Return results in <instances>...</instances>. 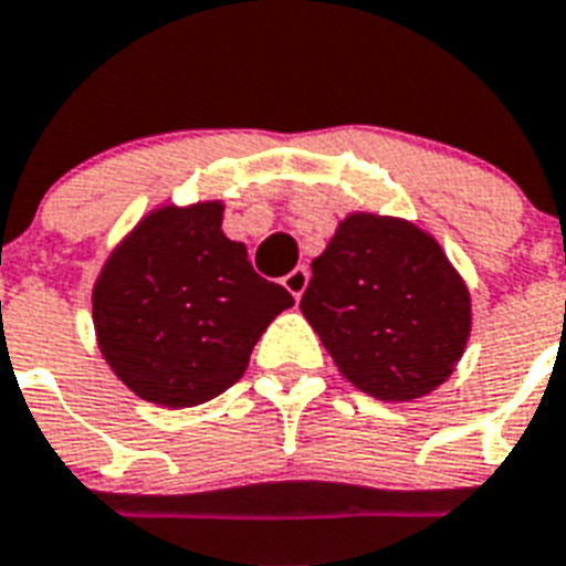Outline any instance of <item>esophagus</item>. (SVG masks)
<instances>
[{
    "instance_id": "obj_1",
    "label": "esophagus",
    "mask_w": 566,
    "mask_h": 566,
    "mask_svg": "<svg viewBox=\"0 0 566 566\" xmlns=\"http://www.w3.org/2000/svg\"><path fill=\"white\" fill-rule=\"evenodd\" d=\"M307 279H311L307 268H293L291 273L284 275V287L293 293V298H302V293H305L307 287Z\"/></svg>"
}]
</instances>
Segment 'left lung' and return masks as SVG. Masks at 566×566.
<instances>
[{
	"instance_id": "obj_1",
	"label": "left lung",
	"mask_w": 566,
	"mask_h": 566,
	"mask_svg": "<svg viewBox=\"0 0 566 566\" xmlns=\"http://www.w3.org/2000/svg\"><path fill=\"white\" fill-rule=\"evenodd\" d=\"M311 268L298 307L350 386L408 402L452 377L472 296L434 235L406 218L350 212Z\"/></svg>"
}]
</instances>
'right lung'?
Wrapping results in <instances>:
<instances>
[{"mask_svg": "<svg viewBox=\"0 0 566 566\" xmlns=\"http://www.w3.org/2000/svg\"><path fill=\"white\" fill-rule=\"evenodd\" d=\"M224 201L160 203L114 247L92 291L103 359L140 400L189 408L244 377L293 296L221 230Z\"/></svg>", "mask_w": 566, "mask_h": 566, "instance_id": "obj_1", "label": "right lung"}]
</instances>
